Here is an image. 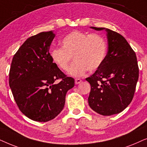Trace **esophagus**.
<instances>
[{
  "instance_id": "1",
  "label": "esophagus",
  "mask_w": 147,
  "mask_h": 147,
  "mask_svg": "<svg viewBox=\"0 0 147 147\" xmlns=\"http://www.w3.org/2000/svg\"><path fill=\"white\" fill-rule=\"evenodd\" d=\"M75 84L76 85H78V84H79V83H81V82H82V81L80 79H76L75 80Z\"/></svg>"
}]
</instances>
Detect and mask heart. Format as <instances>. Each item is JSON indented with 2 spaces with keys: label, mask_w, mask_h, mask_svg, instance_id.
I'll list each match as a JSON object with an SVG mask.
<instances>
[{
  "label": "heart",
  "mask_w": 147,
  "mask_h": 147,
  "mask_svg": "<svg viewBox=\"0 0 147 147\" xmlns=\"http://www.w3.org/2000/svg\"><path fill=\"white\" fill-rule=\"evenodd\" d=\"M61 46L51 50L52 62L60 70L66 71L73 57L75 62L68 74L75 77H83L88 70L94 71L99 68L107 53V44L102 36L79 31L66 35L62 39Z\"/></svg>",
  "instance_id": "1"
}]
</instances>
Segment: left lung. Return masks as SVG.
Returning a JSON list of instances; mask_svg holds the SVG:
<instances>
[{
  "label": "left lung",
  "instance_id": "1",
  "mask_svg": "<svg viewBox=\"0 0 147 147\" xmlns=\"http://www.w3.org/2000/svg\"><path fill=\"white\" fill-rule=\"evenodd\" d=\"M107 33V52L100 67L86 79L91 85L88 102L103 116L122 111L134 97L138 79V66L134 51L118 33L105 27H91Z\"/></svg>",
  "mask_w": 147,
  "mask_h": 147
}]
</instances>
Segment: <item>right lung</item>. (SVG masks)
I'll return each instance as SVG.
<instances>
[{"label": "right lung", "instance_id": "obj_1", "mask_svg": "<svg viewBox=\"0 0 147 147\" xmlns=\"http://www.w3.org/2000/svg\"><path fill=\"white\" fill-rule=\"evenodd\" d=\"M54 37L50 31L29 38L13 56L10 68L9 86L17 106L37 122L56 118L63 109L66 93L75 86L73 78L66 77L51 58Z\"/></svg>", "mask_w": 147, "mask_h": 147}]
</instances>
